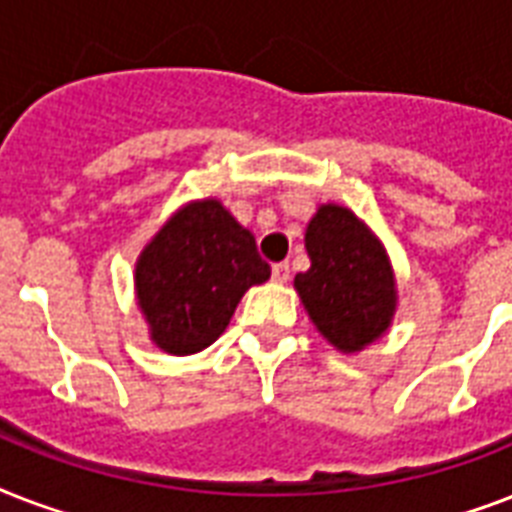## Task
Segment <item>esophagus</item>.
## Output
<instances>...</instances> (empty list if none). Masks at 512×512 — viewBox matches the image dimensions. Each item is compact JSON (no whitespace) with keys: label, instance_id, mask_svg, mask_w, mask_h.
I'll list each match as a JSON object with an SVG mask.
<instances>
[{"label":"esophagus","instance_id":"obj_1","mask_svg":"<svg viewBox=\"0 0 512 512\" xmlns=\"http://www.w3.org/2000/svg\"><path fill=\"white\" fill-rule=\"evenodd\" d=\"M271 276H273V281H276V284H287V281H289V263L273 265Z\"/></svg>","mask_w":512,"mask_h":512}]
</instances>
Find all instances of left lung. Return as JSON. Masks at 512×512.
<instances>
[{"instance_id":"8db88e82","label":"left lung","mask_w":512,"mask_h":512,"mask_svg":"<svg viewBox=\"0 0 512 512\" xmlns=\"http://www.w3.org/2000/svg\"><path fill=\"white\" fill-rule=\"evenodd\" d=\"M311 268L295 289L321 335L358 353L388 332L396 313V276L388 252L348 207L321 204L305 228Z\"/></svg>"}]
</instances>
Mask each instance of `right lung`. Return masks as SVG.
I'll list each match as a JSON object with an SVG mask.
<instances>
[{
  "label": "right lung",
  "mask_w": 512,
  "mask_h": 512,
  "mask_svg": "<svg viewBox=\"0 0 512 512\" xmlns=\"http://www.w3.org/2000/svg\"><path fill=\"white\" fill-rule=\"evenodd\" d=\"M271 265L255 236L217 199L191 201L148 241L135 263V292L156 348L191 356L223 335L249 287Z\"/></svg>",
  "instance_id": "add662e5"
}]
</instances>
